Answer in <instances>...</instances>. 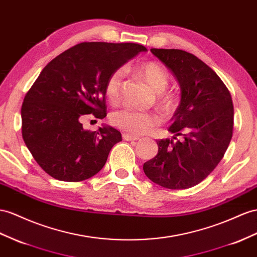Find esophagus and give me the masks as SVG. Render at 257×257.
I'll list each match as a JSON object with an SVG mask.
<instances>
[{
    "instance_id": "esophagus-1",
    "label": "esophagus",
    "mask_w": 257,
    "mask_h": 257,
    "mask_svg": "<svg viewBox=\"0 0 257 257\" xmlns=\"http://www.w3.org/2000/svg\"><path fill=\"white\" fill-rule=\"evenodd\" d=\"M122 139L126 140V141H134V140H139L140 138L137 137V136L129 135V134H122Z\"/></svg>"
}]
</instances>
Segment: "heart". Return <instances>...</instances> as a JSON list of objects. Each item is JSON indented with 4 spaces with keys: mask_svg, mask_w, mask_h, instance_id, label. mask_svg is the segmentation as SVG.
<instances>
[{
    "mask_svg": "<svg viewBox=\"0 0 257 257\" xmlns=\"http://www.w3.org/2000/svg\"><path fill=\"white\" fill-rule=\"evenodd\" d=\"M136 71L148 82L155 92L159 105L163 108H172L174 97L165 91L168 83V74L162 66L154 62H148L138 65ZM124 72L122 69H117L111 74L106 82L105 92L111 103H116L120 95ZM110 120L115 126L134 134H146L151 128L160 122V118L153 113L141 111L134 108H122L111 114Z\"/></svg>",
    "mask_w": 257,
    "mask_h": 257,
    "instance_id": "obj_1",
    "label": "heart"
}]
</instances>
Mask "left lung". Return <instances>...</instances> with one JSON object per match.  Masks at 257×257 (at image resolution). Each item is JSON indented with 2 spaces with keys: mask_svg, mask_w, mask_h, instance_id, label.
<instances>
[{
  "mask_svg": "<svg viewBox=\"0 0 257 257\" xmlns=\"http://www.w3.org/2000/svg\"><path fill=\"white\" fill-rule=\"evenodd\" d=\"M180 85V103L168 128L173 139L156 141L159 152L143 164L144 174L161 187L196 186L221 161L232 138L233 104L216 72L191 53L151 49ZM181 135L184 139L176 141Z\"/></svg>",
  "mask_w": 257,
  "mask_h": 257,
  "instance_id": "left-lung-1",
  "label": "left lung"
}]
</instances>
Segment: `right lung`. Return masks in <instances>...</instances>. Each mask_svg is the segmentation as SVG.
<instances>
[{"label":"right lung","mask_w":257,"mask_h":257,"mask_svg":"<svg viewBox=\"0 0 257 257\" xmlns=\"http://www.w3.org/2000/svg\"><path fill=\"white\" fill-rule=\"evenodd\" d=\"M147 48L136 43L83 42L63 52L40 72L22 106L23 139L45 173L77 182L96 175L121 141L117 129L82 127L84 115L106 116L109 76Z\"/></svg>","instance_id":"add662e5"}]
</instances>
